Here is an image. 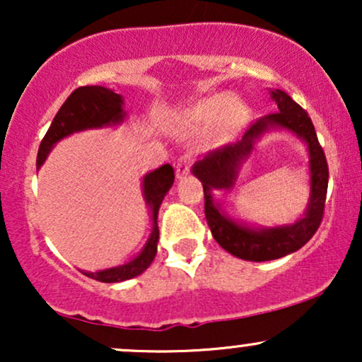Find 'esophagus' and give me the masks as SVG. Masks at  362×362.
<instances>
[{
  "instance_id": "obj_1",
  "label": "esophagus",
  "mask_w": 362,
  "mask_h": 362,
  "mask_svg": "<svg viewBox=\"0 0 362 362\" xmlns=\"http://www.w3.org/2000/svg\"><path fill=\"white\" fill-rule=\"evenodd\" d=\"M190 167H192V158L189 155H184L178 158L177 161V177L178 178H184L187 173H189Z\"/></svg>"
}]
</instances>
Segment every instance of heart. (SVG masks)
<instances>
[{"mask_svg":"<svg viewBox=\"0 0 362 362\" xmlns=\"http://www.w3.org/2000/svg\"><path fill=\"white\" fill-rule=\"evenodd\" d=\"M247 109L242 102L230 95H214L199 102L197 105L185 112L184 122L189 129H204L214 124L216 134L230 136L245 122Z\"/></svg>","mask_w":362,"mask_h":362,"instance_id":"heart-1","label":"heart"}]
</instances>
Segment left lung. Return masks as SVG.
I'll use <instances>...</instances> for the list:
<instances>
[{"label":"left lung","mask_w":362,"mask_h":362,"mask_svg":"<svg viewBox=\"0 0 362 362\" xmlns=\"http://www.w3.org/2000/svg\"><path fill=\"white\" fill-rule=\"evenodd\" d=\"M272 100L277 103V112L265 115L245 131L236 143L214 149L199 160L192 173L202 182L204 189V213L214 240L231 255L243 260L265 262L276 260L300 250L317 233L325 209L328 165L325 153L320 146L313 122L293 98L282 90H271ZM271 128H286L303 139L309 146L310 156V202L303 218L293 225L276 228H253L236 223L223 214L214 202L212 190L230 188L238 170L250 154L252 143Z\"/></svg>","instance_id":"left-lung-1"}]
</instances>
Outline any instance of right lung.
Segmentation results:
<instances>
[{"label": "right lung", "mask_w": 362, "mask_h": 362, "mask_svg": "<svg viewBox=\"0 0 362 362\" xmlns=\"http://www.w3.org/2000/svg\"><path fill=\"white\" fill-rule=\"evenodd\" d=\"M122 105V97L115 91L105 88V86H80V88L74 90L62 103L61 109L57 110L51 127L45 132L42 143L39 146V155H37V168L42 167L49 151L57 141L68 138L74 132L86 131V129L117 126L122 122L127 115ZM173 180H175V173H173L172 165L168 163L146 173V177L143 178V195L146 204L151 207L153 228L151 235H149L148 242L139 255L127 264L117 265V267L103 269V271L97 272H83L85 276L100 282H120L132 279V277L146 271L155 259L158 238H160L156 221L158 211H160L161 202H163L170 187L173 185Z\"/></svg>", "instance_id": "obj_1"}]
</instances>
